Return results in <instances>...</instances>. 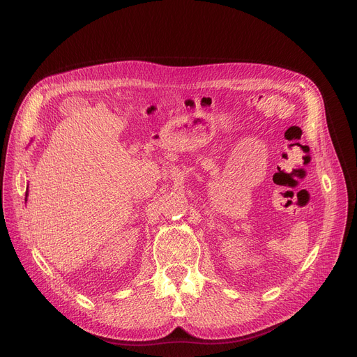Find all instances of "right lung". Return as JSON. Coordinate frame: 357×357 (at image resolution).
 I'll list each match as a JSON object with an SVG mask.
<instances>
[{"mask_svg":"<svg viewBox=\"0 0 357 357\" xmlns=\"http://www.w3.org/2000/svg\"><path fill=\"white\" fill-rule=\"evenodd\" d=\"M27 195H29V186H27V190H26V201H27Z\"/></svg>","mask_w":357,"mask_h":357,"instance_id":"add662e5","label":"right lung"}]
</instances>
